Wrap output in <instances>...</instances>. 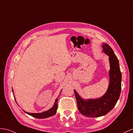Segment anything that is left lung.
Instances as JSON below:
<instances>
[{
  "mask_svg": "<svg viewBox=\"0 0 133 133\" xmlns=\"http://www.w3.org/2000/svg\"><path fill=\"white\" fill-rule=\"evenodd\" d=\"M102 46L103 52L109 56L110 63V84L107 92L98 99L85 101L74 90L78 110L81 114L88 117H99L106 115L115 107L121 93V72L118 60L110 45L103 43Z\"/></svg>",
  "mask_w": 133,
  "mask_h": 133,
  "instance_id": "left-lung-1",
  "label": "left lung"
}]
</instances>
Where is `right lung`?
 Returning a JSON list of instances; mask_svg holds the SVG:
<instances>
[{
  "label": "right lung",
  "mask_w": 133,
  "mask_h": 133,
  "mask_svg": "<svg viewBox=\"0 0 133 133\" xmlns=\"http://www.w3.org/2000/svg\"><path fill=\"white\" fill-rule=\"evenodd\" d=\"M57 102H58V98L56 99V101L54 102V104L52 108L49 109V110H48L45 112H42V113L35 114V113H29V112H27L25 111L24 112H26V114L31 115V116L35 118H45L49 117L56 114L57 108H58Z\"/></svg>",
  "instance_id": "1"
}]
</instances>
